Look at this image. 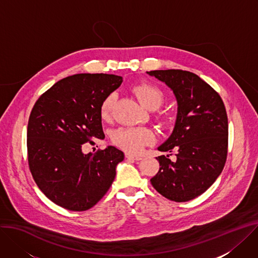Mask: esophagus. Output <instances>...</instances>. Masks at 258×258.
<instances>
[{
	"label": "esophagus",
	"mask_w": 258,
	"mask_h": 258,
	"mask_svg": "<svg viewBox=\"0 0 258 258\" xmlns=\"http://www.w3.org/2000/svg\"><path fill=\"white\" fill-rule=\"evenodd\" d=\"M125 157L127 159H134V160H141L142 157L141 156H137V155H133L131 153H125Z\"/></svg>",
	"instance_id": "34e87169"
}]
</instances>
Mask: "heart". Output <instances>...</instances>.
I'll list each match as a JSON object with an SVG mask.
<instances>
[{
	"mask_svg": "<svg viewBox=\"0 0 258 258\" xmlns=\"http://www.w3.org/2000/svg\"><path fill=\"white\" fill-rule=\"evenodd\" d=\"M134 92L148 109L158 108L165 99L163 91L156 85L150 83H141L134 87ZM115 96L113 93L107 96L100 106V115L103 120H109L112 116ZM112 142L121 149L137 153L141 151L144 146L154 141V135L151 131L143 127H120L113 131L111 134Z\"/></svg>",
	"mask_w": 258,
	"mask_h": 258,
	"instance_id": "1",
	"label": "heart"
}]
</instances>
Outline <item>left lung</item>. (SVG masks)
Listing matches in <instances>:
<instances>
[{"label":"left lung","mask_w":258,"mask_h":258,"mask_svg":"<svg viewBox=\"0 0 258 258\" xmlns=\"http://www.w3.org/2000/svg\"><path fill=\"white\" fill-rule=\"evenodd\" d=\"M148 75L165 82L178 104L173 133L157 149L176 152L156 157L159 171L150 179L162 197L188 202L204 194L221 174L227 156L228 121L218 92L198 75L182 70H156Z\"/></svg>","instance_id":"obj_1"}]
</instances>
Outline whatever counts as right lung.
Masks as SVG:
<instances>
[{"label":"right lung","mask_w":258,"mask_h":258,"mask_svg":"<svg viewBox=\"0 0 258 258\" xmlns=\"http://www.w3.org/2000/svg\"><path fill=\"white\" fill-rule=\"evenodd\" d=\"M121 83L122 77L110 74L69 76L45 91L33 107L27 133L30 171L40 190L67 210L95 206L124 159L114 146L95 154L82 152L92 138H105L100 106Z\"/></svg>","instance_id":"add662e5"}]
</instances>
